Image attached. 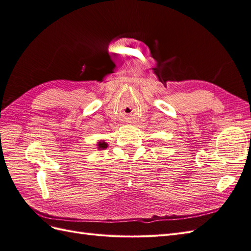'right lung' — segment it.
<instances>
[{"instance_id": "right-lung-1", "label": "right lung", "mask_w": 251, "mask_h": 251, "mask_svg": "<svg viewBox=\"0 0 251 251\" xmlns=\"http://www.w3.org/2000/svg\"><path fill=\"white\" fill-rule=\"evenodd\" d=\"M107 147H108V144L104 143L103 141L98 142V149H105Z\"/></svg>"}]
</instances>
